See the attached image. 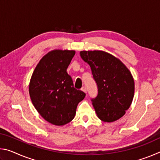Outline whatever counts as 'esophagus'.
I'll list each match as a JSON object with an SVG mask.
<instances>
[{
	"label": "esophagus",
	"mask_w": 160,
	"mask_h": 160,
	"mask_svg": "<svg viewBox=\"0 0 160 160\" xmlns=\"http://www.w3.org/2000/svg\"><path fill=\"white\" fill-rule=\"evenodd\" d=\"M81 90H82V92H85V93H87V88H86V87H85V86H83L82 88H81Z\"/></svg>",
	"instance_id": "esophagus-1"
}]
</instances>
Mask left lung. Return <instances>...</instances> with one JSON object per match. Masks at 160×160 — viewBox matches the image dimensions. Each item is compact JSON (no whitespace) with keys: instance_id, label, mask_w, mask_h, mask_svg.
<instances>
[{"instance_id":"obj_1","label":"left lung","mask_w":160,"mask_h":160,"mask_svg":"<svg viewBox=\"0 0 160 160\" xmlns=\"http://www.w3.org/2000/svg\"><path fill=\"white\" fill-rule=\"evenodd\" d=\"M91 68L98 92L91 99L97 115L104 122H113L125 114L134 96V80L129 70L114 56L102 51L80 52Z\"/></svg>"}]
</instances>
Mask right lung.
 Returning <instances> with one entry per match:
<instances>
[{
  "label": "right lung",
  "mask_w": 160,
  "mask_h": 160,
  "mask_svg": "<svg viewBox=\"0 0 160 160\" xmlns=\"http://www.w3.org/2000/svg\"><path fill=\"white\" fill-rule=\"evenodd\" d=\"M75 51L55 50L43 57L29 82V95L35 109L48 122L63 126L74 118L78 103L85 93L73 87L67 68Z\"/></svg>",
  "instance_id": "add662e5"
}]
</instances>
